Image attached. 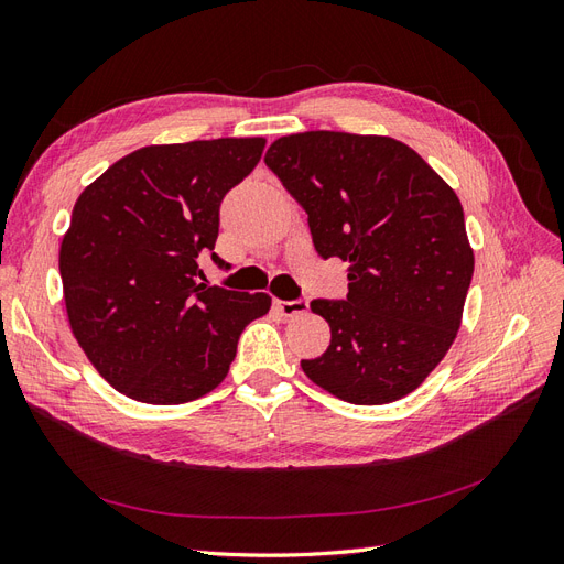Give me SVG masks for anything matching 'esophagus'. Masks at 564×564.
<instances>
[{"instance_id": "obj_1", "label": "esophagus", "mask_w": 564, "mask_h": 564, "mask_svg": "<svg viewBox=\"0 0 564 564\" xmlns=\"http://www.w3.org/2000/svg\"><path fill=\"white\" fill-rule=\"evenodd\" d=\"M278 311L284 315V317H296V315H303L308 313V299H294V301H275Z\"/></svg>"}]
</instances>
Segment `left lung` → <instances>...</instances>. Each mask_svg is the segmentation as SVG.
<instances>
[{
    "mask_svg": "<svg viewBox=\"0 0 564 564\" xmlns=\"http://www.w3.org/2000/svg\"><path fill=\"white\" fill-rule=\"evenodd\" d=\"M265 165L308 213L315 251L348 263L346 299H315L332 339L301 360L317 387L356 405L417 389L460 327L475 272L460 199L391 137L299 132Z\"/></svg>",
    "mask_w": 564,
    "mask_h": 564,
    "instance_id": "8db88e82",
    "label": "left lung"
}]
</instances>
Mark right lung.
<instances>
[{
  "mask_svg": "<svg viewBox=\"0 0 564 564\" xmlns=\"http://www.w3.org/2000/svg\"><path fill=\"white\" fill-rule=\"evenodd\" d=\"M263 137L144 147L73 206L58 270L75 339L128 399L177 405L216 389L268 294L204 284L220 204L261 161Z\"/></svg>",
  "mask_w": 564,
  "mask_h": 564,
  "instance_id": "obj_1",
  "label": "right lung"
}]
</instances>
